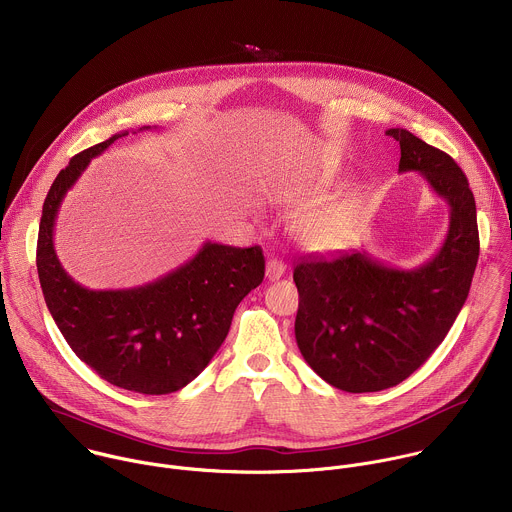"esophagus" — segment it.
<instances>
[{
  "label": "esophagus",
  "instance_id": "esophagus-1",
  "mask_svg": "<svg viewBox=\"0 0 512 512\" xmlns=\"http://www.w3.org/2000/svg\"><path fill=\"white\" fill-rule=\"evenodd\" d=\"M284 270H286V266L280 260H276V258L268 260V264H266V278H268V282L280 280L284 276Z\"/></svg>",
  "mask_w": 512,
  "mask_h": 512
}]
</instances>
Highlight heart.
Returning a JSON list of instances; mask_svg holds the SVG:
<instances>
[{"mask_svg":"<svg viewBox=\"0 0 512 512\" xmlns=\"http://www.w3.org/2000/svg\"><path fill=\"white\" fill-rule=\"evenodd\" d=\"M322 196L318 188H298L280 198V206L286 210H296L308 202ZM359 202L353 196L328 202L324 206L302 212L292 226L296 242L306 252L326 254L341 250L359 226Z\"/></svg>","mask_w":512,"mask_h":512,"instance_id":"1","label":"heart"}]
</instances>
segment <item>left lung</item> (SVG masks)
<instances>
[{"instance_id": "left-lung-1", "label": "left lung", "mask_w": 512, "mask_h": 512, "mask_svg": "<svg viewBox=\"0 0 512 512\" xmlns=\"http://www.w3.org/2000/svg\"><path fill=\"white\" fill-rule=\"evenodd\" d=\"M399 172H419L449 206L437 254L417 268H393L365 250L306 258L294 268L300 292L296 341L308 365L349 393L393 387L419 369L457 320L479 260L475 196L459 165L407 129Z\"/></svg>"}]
</instances>
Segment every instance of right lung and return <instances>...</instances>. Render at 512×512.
Masks as SVG:
<instances>
[{
	"label": "right lung",
	"instance_id": "add662e5",
	"mask_svg": "<svg viewBox=\"0 0 512 512\" xmlns=\"http://www.w3.org/2000/svg\"><path fill=\"white\" fill-rule=\"evenodd\" d=\"M125 135L75 155L53 180L41 212L37 274L57 328L81 361L121 389L165 395L210 363L238 304L264 280V254L260 246L204 242L194 258L145 286L89 290L75 282L53 246L59 206L91 159Z\"/></svg>",
	"mask_w": 512,
	"mask_h": 512
}]
</instances>
